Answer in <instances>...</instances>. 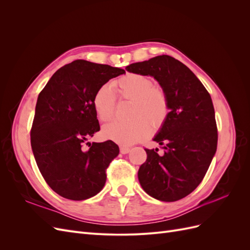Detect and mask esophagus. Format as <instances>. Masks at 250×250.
I'll use <instances>...</instances> for the list:
<instances>
[{
  "label": "esophagus",
  "instance_id": "obj_1",
  "mask_svg": "<svg viewBox=\"0 0 250 250\" xmlns=\"http://www.w3.org/2000/svg\"><path fill=\"white\" fill-rule=\"evenodd\" d=\"M129 151H130L129 147H124V146L120 147V152L122 153V154H127L128 152H129Z\"/></svg>",
  "mask_w": 250,
  "mask_h": 250
}]
</instances>
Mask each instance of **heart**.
Returning a JSON list of instances; mask_svg holds the SVG:
<instances>
[{
    "label": "heart",
    "mask_w": 250,
    "mask_h": 250,
    "mask_svg": "<svg viewBox=\"0 0 250 250\" xmlns=\"http://www.w3.org/2000/svg\"><path fill=\"white\" fill-rule=\"evenodd\" d=\"M116 94H115L114 93ZM116 96L119 100L131 101L128 122H112L103 127L102 134L124 146L145 140L166 123L170 106L166 90L153 85L145 75L129 73L115 81V92L109 84H103L93 97V107L98 120L108 122L115 115Z\"/></svg>",
    "instance_id": "b5f03b06"
}]
</instances>
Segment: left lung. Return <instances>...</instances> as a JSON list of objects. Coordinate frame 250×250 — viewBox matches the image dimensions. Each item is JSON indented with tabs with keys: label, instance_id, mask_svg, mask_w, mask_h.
I'll list each match as a JSON object with an SVG mask.
<instances>
[{
	"label": "left lung",
	"instance_id": "left-lung-1",
	"mask_svg": "<svg viewBox=\"0 0 250 250\" xmlns=\"http://www.w3.org/2000/svg\"><path fill=\"white\" fill-rule=\"evenodd\" d=\"M126 70L154 77L168 95L169 116L153 139L164 152L145 149L147 160L138 177L151 197L177 201L199 186L216 153L218 132L211 98L195 74L169 55L131 63Z\"/></svg>",
	"mask_w": 250,
	"mask_h": 250
}]
</instances>
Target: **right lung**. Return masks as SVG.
Masks as SVG:
<instances>
[{"label": "right lung", "mask_w": 250, "mask_h": 250, "mask_svg": "<svg viewBox=\"0 0 250 250\" xmlns=\"http://www.w3.org/2000/svg\"><path fill=\"white\" fill-rule=\"evenodd\" d=\"M123 69L86 60L60 67L40 93L31 128V147L43 179L63 198L84 200L99 193L106 169L119 154L112 141L86 143L100 130L93 107L96 90Z\"/></svg>", "instance_id": "obj_1"}]
</instances>
